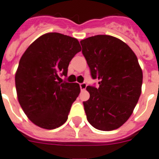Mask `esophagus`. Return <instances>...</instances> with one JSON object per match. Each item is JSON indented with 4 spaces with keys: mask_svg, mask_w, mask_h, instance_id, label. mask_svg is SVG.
I'll return each mask as SVG.
<instances>
[{
    "mask_svg": "<svg viewBox=\"0 0 159 159\" xmlns=\"http://www.w3.org/2000/svg\"><path fill=\"white\" fill-rule=\"evenodd\" d=\"M86 86H87V85H86V83H81V84H80V88H81V91H83V90H85V89H86Z\"/></svg>",
    "mask_w": 159,
    "mask_h": 159,
    "instance_id": "obj_1",
    "label": "esophagus"
}]
</instances>
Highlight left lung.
I'll return each instance as SVG.
<instances>
[{
  "label": "left lung",
  "instance_id": "obj_1",
  "mask_svg": "<svg viewBox=\"0 0 159 159\" xmlns=\"http://www.w3.org/2000/svg\"><path fill=\"white\" fill-rule=\"evenodd\" d=\"M82 54L99 87L87 86L84 101L89 124L101 131H112L132 114L142 91L143 71L138 58L120 39L97 35L81 41Z\"/></svg>",
  "mask_w": 159,
  "mask_h": 159
}]
</instances>
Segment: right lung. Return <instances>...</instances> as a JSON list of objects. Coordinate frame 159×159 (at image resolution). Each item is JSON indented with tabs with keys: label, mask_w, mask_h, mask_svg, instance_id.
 <instances>
[{
	"label": "right lung",
	"mask_w": 159,
	"mask_h": 159,
	"mask_svg": "<svg viewBox=\"0 0 159 159\" xmlns=\"http://www.w3.org/2000/svg\"><path fill=\"white\" fill-rule=\"evenodd\" d=\"M81 51L77 39L57 32L39 37L23 54L15 75L18 101L30 120L55 129L68 119L81 91L78 83L62 82L68 66Z\"/></svg>",
	"instance_id": "obj_1"
}]
</instances>
